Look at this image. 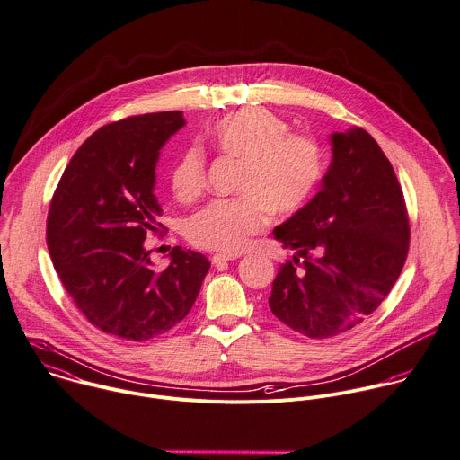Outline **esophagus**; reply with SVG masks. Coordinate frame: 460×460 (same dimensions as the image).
I'll list each match as a JSON object with an SVG mask.
<instances>
[{
    "mask_svg": "<svg viewBox=\"0 0 460 460\" xmlns=\"http://www.w3.org/2000/svg\"><path fill=\"white\" fill-rule=\"evenodd\" d=\"M229 260H234V256H229V254H215V256H211L213 265H220V263H226Z\"/></svg>",
    "mask_w": 460,
    "mask_h": 460,
    "instance_id": "1",
    "label": "esophagus"
}]
</instances>
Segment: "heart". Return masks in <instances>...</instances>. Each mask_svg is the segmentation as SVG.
<instances>
[{
    "instance_id": "obj_1",
    "label": "heart",
    "mask_w": 460,
    "mask_h": 460,
    "mask_svg": "<svg viewBox=\"0 0 460 460\" xmlns=\"http://www.w3.org/2000/svg\"><path fill=\"white\" fill-rule=\"evenodd\" d=\"M211 144L243 164L234 199L208 204L188 224L193 245L222 254H238L272 215L299 209L316 191L325 173L320 144L292 135L287 120L265 108H243L218 119L209 129ZM172 190L181 202H193L206 188L204 151L191 146L172 168Z\"/></svg>"
}]
</instances>
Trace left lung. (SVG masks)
I'll list each match as a JSON object with an SVG mask.
<instances>
[{"instance_id":"8db88e82","label":"left lung","mask_w":460,"mask_h":460,"mask_svg":"<svg viewBox=\"0 0 460 460\" xmlns=\"http://www.w3.org/2000/svg\"><path fill=\"white\" fill-rule=\"evenodd\" d=\"M331 144L320 191L272 231L304 260L278 269L270 313L313 340L365 322L397 281L410 243L401 186L374 137L354 126L331 133Z\"/></svg>"}]
</instances>
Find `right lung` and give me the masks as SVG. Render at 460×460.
I'll return each instance as SVG.
<instances>
[{"label":"right lung","instance_id":"right-lung-1","mask_svg":"<svg viewBox=\"0 0 460 460\" xmlns=\"http://www.w3.org/2000/svg\"><path fill=\"white\" fill-rule=\"evenodd\" d=\"M184 124L182 111H159L102 126L75 151L50 204L54 269L86 320L115 338L146 341L173 329L211 267L177 245L157 270L144 245L163 213L153 193L161 149Z\"/></svg>","mask_w":460,"mask_h":460}]
</instances>
